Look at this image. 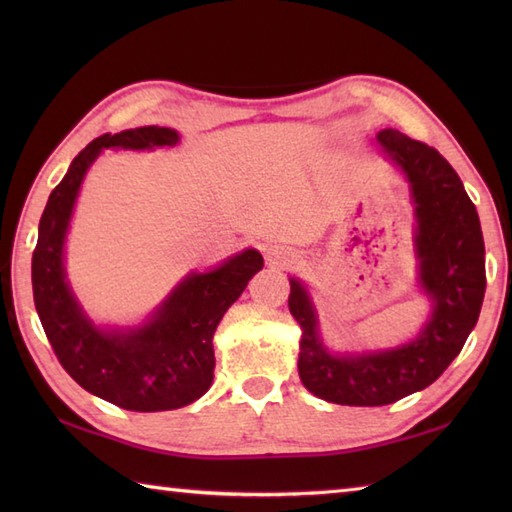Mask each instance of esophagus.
Returning a JSON list of instances; mask_svg holds the SVG:
<instances>
[{"mask_svg": "<svg viewBox=\"0 0 512 512\" xmlns=\"http://www.w3.org/2000/svg\"><path fill=\"white\" fill-rule=\"evenodd\" d=\"M266 259H268L270 264H275V266H288L290 264V257L284 253V250L277 248V246L266 248Z\"/></svg>", "mask_w": 512, "mask_h": 512, "instance_id": "esophagus-1", "label": "esophagus"}]
</instances>
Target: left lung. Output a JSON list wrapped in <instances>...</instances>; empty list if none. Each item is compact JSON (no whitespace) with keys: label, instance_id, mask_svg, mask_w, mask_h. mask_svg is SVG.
Here are the masks:
<instances>
[{"label":"left lung","instance_id":"1","mask_svg":"<svg viewBox=\"0 0 512 512\" xmlns=\"http://www.w3.org/2000/svg\"><path fill=\"white\" fill-rule=\"evenodd\" d=\"M376 140L409 182L418 288L431 303L422 330L416 339L387 350L332 352L319 334L310 292L297 277H290L288 297L290 314L301 325L297 365L303 387L352 407L391 405L429 387L469 339L486 290L480 217L458 173L438 149L398 129H383Z\"/></svg>","mask_w":512,"mask_h":512}]
</instances>
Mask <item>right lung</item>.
<instances>
[{
	"mask_svg": "<svg viewBox=\"0 0 512 512\" xmlns=\"http://www.w3.org/2000/svg\"><path fill=\"white\" fill-rule=\"evenodd\" d=\"M171 127H136L94 138L50 193L32 253V295L48 341L76 383L127 411H169L191 405L213 383V334L224 312L264 268L259 250L246 248L206 273H189L132 328L96 325L65 275V237L85 173L103 149L145 151L176 147Z\"/></svg>",
	"mask_w": 512,
	"mask_h": 512,
	"instance_id": "add662e5",
	"label": "right lung"
}]
</instances>
